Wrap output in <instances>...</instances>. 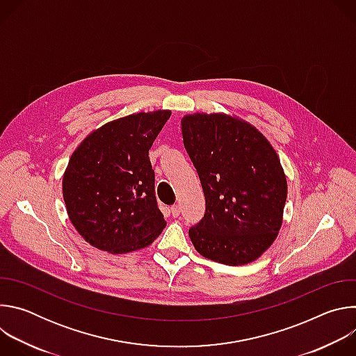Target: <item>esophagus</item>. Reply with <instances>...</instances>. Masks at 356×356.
Returning <instances> with one entry per match:
<instances>
[{
	"instance_id": "obj_1",
	"label": "esophagus",
	"mask_w": 356,
	"mask_h": 356,
	"mask_svg": "<svg viewBox=\"0 0 356 356\" xmlns=\"http://www.w3.org/2000/svg\"><path fill=\"white\" fill-rule=\"evenodd\" d=\"M170 213H172L173 217H179V214H180V207H179V206H172V207H170Z\"/></svg>"
}]
</instances>
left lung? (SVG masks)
<instances>
[{"label":"left lung","instance_id":"1","mask_svg":"<svg viewBox=\"0 0 356 356\" xmlns=\"http://www.w3.org/2000/svg\"><path fill=\"white\" fill-rule=\"evenodd\" d=\"M183 143L206 197V214L188 229L195 250L224 265L257 261L282 227L287 181L269 140L225 114L181 120Z\"/></svg>","mask_w":356,"mask_h":356}]
</instances>
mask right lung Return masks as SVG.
Returning <instances> with one entry per match:
<instances>
[{"instance_id":"right-lung-1","label":"right lung","mask_w":356,"mask_h":356,"mask_svg":"<svg viewBox=\"0 0 356 356\" xmlns=\"http://www.w3.org/2000/svg\"><path fill=\"white\" fill-rule=\"evenodd\" d=\"M170 114L158 110L111 121L73 152L63 198L72 224L90 245L132 252L150 245L166 227L149 149Z\"/></svg>"}]
</instances>
